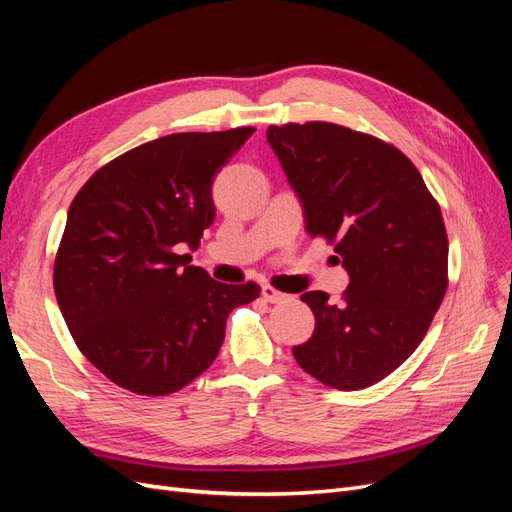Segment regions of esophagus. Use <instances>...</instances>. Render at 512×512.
<instances>
[{
	"label": "esophagus",
	"mask_w": 512,
	"mask_h": 512,
	"mask_svg": "<svg viewBox=\"0 0 512 512\" xmlns=\"http://www.w3.org/2000/svg\"><path fill=\"white\" fill-rule=\"evenodd\" d=\"M262 297H265V301H269V303H282V301L288 299V294H284L280 290H275L273 286L265 284V286H262Z\"/></svg>",
	"instance_id": "34e87169"
}]
</instances>
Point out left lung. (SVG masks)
<instances>
[{"mask_svg":"<svg viewBox=\"0 0 512 512\" xmlns=\"http://www.w3.org/2000/svg\"><path fill=\"white\" fill-rule=\"evenodd\" d=\"M267 141L301 200L307 232L335 243L350 275L339 303L320 290L301 294L316 329L292 354L322 384L365 389L416 350L444 299L440 205L404 153L376 136L307 121L269 126Z\"/></svg>","mask_w":512,"mask_h":512,"instance_id":"left-lung-1","label":"left lung"}]
</instances>
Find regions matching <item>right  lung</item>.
<instances>
[{
  "label": "right lung",
  "mask_w": 512,
  "mask_h": 512,
  "mask_svg": "<svg viewBox=\"0 0 512 512\" xmlns=\"http://www.w3.org/2000/svg\"><path fill=\"white\" fill-rule=\"evenodd\" d=\"M256 130L181 132L102 166L68 209L53 284L87 361L121 389L168 395L218 356L226 318L254 282L222 284L190 265L213 224L211 185Z\"/></svg>",
  "instance_id": "1"
}]
</instances>
